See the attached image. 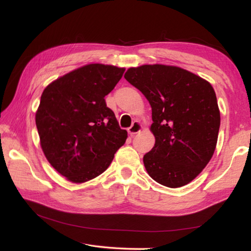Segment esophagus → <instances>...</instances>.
<instances>
[{
  "instance_id": "esophagus-1",
  "label": "esophagus",
  "mask_w": 251,
  "mask_h": 251,
  "mask_svg": "<svg viewBox=\"0 0 251 251\" xmlns=\"http://www.w3.org/2000/svg\"><path fill=\"white\" fill-rule=\"evenodd\" d=\"M141 129H142V125L140 124L139 122L136 121V122L132 123V125L128 128V132L132 136L135 134H138V132H139Z\"/></svg>"
}]
</instances>
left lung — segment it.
<instances>
[{"instance_id":"8db88e82","label":"left lung","mask_w":251,"mask_h":251,"mask_svg":"<svg viewBox=\"0 0 251 251\" xmlns=\"http://www.w3.org/2000/svg\"><path fill=\"white\" fill-rule=\"evenodd\" d=\"M124 77L152 108L155 145L143 156L148 174L168 188L188 184L216 149L220 112L214 88L204 78L173 66L130 68Z\"/></svg>"}]
</instances>
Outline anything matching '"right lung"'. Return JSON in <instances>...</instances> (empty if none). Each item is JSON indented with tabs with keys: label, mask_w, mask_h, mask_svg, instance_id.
I'll list each match as a JSON object with an SVG mask.
<instances>
[{
	"label": "right lung",
	"mask_w": 251,
	"mask_h": 251,
	"mask_svg": "<svg viewBox=\"0 0 251 251\" xmlns=\"http://www.w3.org/2000/svg\"><path fill=\"white\" fill-rule=\"evenodd\" d=\"M124 71L92 63L57 78L41 96L35 124L42 150L51 166L74 183L102 174L126 141L127 131L104 99Z\"/></svg>",
	"instance_id": "1"
}]
</instances>
